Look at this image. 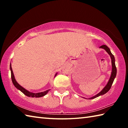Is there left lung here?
<instances>
[{
  "instance_id": "obj_1",
  "label": "left lung",
  "mask_w": 128,
  "mask_h": 128,
  "mask_svg": "<svg viewBox=\"0 0 128 128\" xmlns=\"http://www.w3.org/2000/svg\"><path fill=\"white\" fill-rule=\"evenodd\" d=\"M100 48L104 49L106 51V52H107L109 54L110 57H111V58L112 67L111 75V77H110V78L109 80V81H108L107 84L106 85L105 87L103 88L102 90L100 92H99L98 94H97L96 95H95V96L89 98V99H94L95 98H96V97H98L99 96H100V95H104V94H106V93H107L108 91L110 90V88H111V86L112 85V84H113L114 79L115 78L116 73H117V69H116V67L115 66V59H114V56L113 55V54L111 53V51H110V48H108V47L106 46V45H102V46H101L100 47Z\"/></svg>"
}]
</instances>
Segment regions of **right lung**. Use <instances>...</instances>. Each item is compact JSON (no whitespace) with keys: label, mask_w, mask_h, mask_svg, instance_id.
Masks as SVG:
<instances>
[{"label":"right lung","mask_w":128,"mask_h":128,"mask_svg":"<svg viewBox=\"0 0 128 128\" xmlns=\"http://www.w3.org/2000/svg\"><path fill=\"white\" fill-rule=\"evenodd\" d=\"M10 72H11L12 81L13 84H14V86L17 88V89L20 90L21 92L24 93V94L25 95H26V96H29V97H33V98H34V97H36V98H40V97H42V96H44L45 95H46L47 94V92H48V91L50 90H47L46 91H45V92H38V93H33V92H29V91L26 90L25 88H24L23 87H22V86L19 85V84L17 83V82L16 81L14 76V73H13V70H12V66H11V64H10ZM56 75H57V73H56L55 76Z\"/></svg>","instance_id":"obj_1"}]
</instances>
